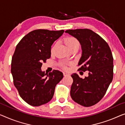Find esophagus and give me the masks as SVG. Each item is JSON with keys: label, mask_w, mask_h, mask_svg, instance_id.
<instances>
[{"label": "esophagus", "mask_w": 125, "mask_h": 125, "mask_svg": "<svg viewBox=\"0 0 125 125\" xmlns=\"http://www.w3.org/2000/svg\"><path fill=\"white\" fill-rule=\"evenodd\" d=\"M63 75H64V76H70V74H69L68 73H66V72H63Z\"/></svg>", "instance_id": "esophagus-1"}]
</instances>
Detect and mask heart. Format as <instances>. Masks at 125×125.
Returning a JSON list of instances; mask_svg holds the SVG:
<instances>
[{
	"instance_id": "obj_1",
	"label": "heart",
	"mask_w": 125,
	"mask_h": 125,
	"mask_svg": "<svg viewBox=\"0 0 125 125\" xmlns=\"http://www.w3.org/2000/svg\"><path fill=\"white\" fill-rule=\"evenodd\" d=\"M64 42L65 44L67 46V47L70 49L71 51L73 50L74 49H76V48H79L80 46V42L79 41L77 40L76 38H74L73 36H69L67 37H66L64 39ZM56 45V44H54L53 46H52L51 48V52H52L53 51L54 49L55 46ZM63 68H65V66L64 64L62 65Z\"/></svg>"
}]
</instances>
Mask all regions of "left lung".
<instances>
[{
    "label": "left lung",
    "mask_w": 125,
    "mask_h": 125,
    "mask_svg": "<svg viewBox=\"0 0 125 125\" xmlns=\"http://www.w3.org/2000/svg\"><path fill=\"white\" fill-rule=\"evenodd\" d=\"M65 32L80 42L82 56L80 71H88V76L82 79L73 73L70 95L73 100L84 107L98 103L105 94L113 80V58L108 44L99 35L87 29L68 30Z\"/></svg>",
    "instance_id": "obj_1"
}]
</instances>
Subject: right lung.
<instances>
[{
	"mask_svg": "<svg viewBox=\"0 0 125 125\" xmlns=\"http://www.w3.org/2000/svg\"><path fill=\"white\" fill-rule=\"evenodd\" d=\"M64 30H35L30 32L17 45L11 62L13 83L20 95L30 105L37 107L53 98L55 87L63 77L54 70L49 73L42 71V62L51 55V46Z\"/></svg>",
	"mask_w": 125,
	"mask_h": 125,
	"instance_id": "add662e5",
	"label": "right lung"
}]
</instances>
